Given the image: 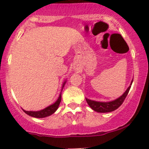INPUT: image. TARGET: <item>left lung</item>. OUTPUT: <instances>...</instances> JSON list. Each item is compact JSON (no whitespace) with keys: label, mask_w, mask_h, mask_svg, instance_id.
I'll return each instance as SVG.
<instances>
[{"label":"left lung","mask_w":149,"mask_h":149,"mask_svg":"<svg viewBox=\"0 0 149 149\" xmlns=\"http://www.w3.org/2000/svg\"><path fill=\"white\" fill-rule=\"evenodd\" d=\"M132 81L133 80H132L130 85L127 89L125 93L122 96L118 97L117 99L114 100L110 101V102H99V101L92 100L86 98V102H87L88 105H89V107L92 110H94L96 112H99V113H108V112L115 111L123 103L124 100H125L127 95H128L130 89L131 85L132 84Z\"/></svg>","instance_id":"obj_1"}]
</instances>
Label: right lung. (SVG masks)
I'll use <instances>...</instances> for the list:
<instances>
[{"instance_id":"right-lung-1","label":"right lung","mask_w":149,"mask_h":149,"mask_svg":"<svg viewBox=\"0 0 149 149\" xmlns=\"http://www.w3.org/2000/svg\"><path fill=\"white\" fill-rule=\"evenodd\" d=\"M66 83V81H65L64 83H63V86H62V90H63V87L65 86V84ZM61 90V92H62ZM61 92H60V95H59V97L57 98V100H56V102L54 103H53L52 105H50L49 106L47 107L44 109L41 110V111H24V112L25 113H27V115L29 116H32V117H35V118H44L47 117V116H50V115L53 114V113L55 112L56 111L58 108L59 105H60V102H61Z\"/></svg>"}]
</instances>
